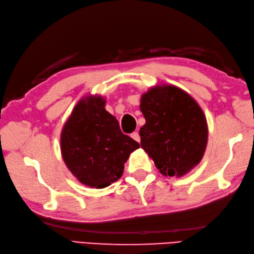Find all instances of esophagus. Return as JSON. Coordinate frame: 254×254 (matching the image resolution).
Returning <instances> with one entry per match:
<instances>
[{
	"label": "esophagus",
	"mask_w": 254,
	"mask_h": 254,
	"mask_svg": "<svg viewBox=\"0 0 254 254\" xmlns=\"http://www.w3.org/2000/svg\"><path fill=\"white\" fill-rule=\"evenodd\" d=\"M130 136H131L134 141H136V142H139V143H140V141H141V137H140L139 132H132V133H131V135H130Z\"/></svg>",
	"instance_id": "obj_1"
}]
</instances>
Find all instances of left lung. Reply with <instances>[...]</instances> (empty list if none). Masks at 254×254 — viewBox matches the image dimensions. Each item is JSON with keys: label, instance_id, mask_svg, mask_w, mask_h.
Wrapping results in <instances>:
<instances>
[{"label": "left lung", "instance_id": "obj_1", "mask_svg": "<svg viewBox=\"0 0 254 254\" xmlns=\"http://www.w3.org/2000/svg\"><path fill=\"white\" fill-rule=\"evenodd\" d=\"M146 120L141 146L163 176L181 177L200 162L207 143V125L199 105L175 86H156L142 95Z\"/></svg>", "mask_w": 254, "mask_h": 254}]
</instances>
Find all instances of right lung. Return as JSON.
Masks as SVG:
<instances>
[{
    "label": "right lung",
    "instance_id": "obj_1",
    "mask_svg": "<svg viewBox=\"0 0 254 254\" xmlns=\"http://www.w3.org/2000/svg\"><path fill=\"white\" fill-rule=\"evenodd\" d=\"M101 96L77 103L61 131V153L82 184L104 189L118 181L129 155L140 144L121 131L118 120L105 109Z\"/></svg>",
    "mask_w": 254,
    "mask_h": 254
}]
</instances>
